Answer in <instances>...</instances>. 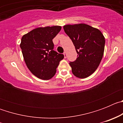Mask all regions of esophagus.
I'll return each mask as SVG.
<instances>
[{
	"mask_svg": "<svg viewBox=\"0 0 123 123\" xmlns=\"http://www.w3.org/2000/svg\"><path fill=\"white\" fill-rule=\"evenodd\" d=\"M63 55H64V57H65V58H67V52H65L63 53Z\"/></svg>",
	"mask_w": 123,
	"mask_h": 123,
	"instance_id": "1",
	"label": "esophagus"
}]
</instances>
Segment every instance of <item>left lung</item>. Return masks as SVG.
Returning <instances> with one entry per match:
<instances>
[{
  "mask_svg": "<svg viewBox=\"0 0 123 123\" xmlns=\"http://www.w3.org/2000/svg\"><path fill=\"white\" fill-rule=\"evenodd\" d=\"M76 50L78 58L69 62L72 73L79 78L89 76L97 69L104 55L105 37L101 31L86 24L63 26Z\"/></svg>",
  "mask_w": 123,
  "mask_h": 123,
  "instance_id": "left-lung-1",
  "label": "left lung"
}]
</instances>
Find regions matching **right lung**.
<instances>
[{
    "label": "right lung",
    "instance_id": "add662e5",
    "mask_svg": "<svg viewBox=\"0 0 123 123\" xmlns=\"http://www.w3.org/2000/svg\"><path fill=\"white\" fill-rule=\"evenodd\" d=\"M59 26L37 28L21 38L20 47L27 67L37 78L51 79L64 55L54 50L52 39L60 31Z\"/></svg>",
    "mask_w": 123,
    "mask_h": 123
}]
</instances>
